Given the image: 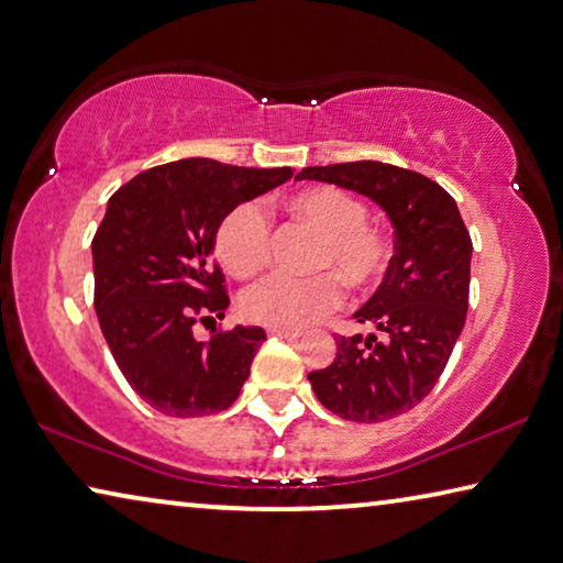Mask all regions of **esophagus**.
Returning <instances> with one entry per match:
<instances>
[{"mask_svg": "<svg viewBox=\"0 0 563 563\" xmlns=\"http://www.w3.org/2000/svg\"><path fill=\"white\" fill-rule=\"evenodd\" d=\"M267 335H271V338H285V341H296V338H300L298 330H283V328H267Z\"/></svg>", "mask_w": 563, "mask_h": 563, "instance_id": "34e87169", "label": "esophagus"}]
</instances>
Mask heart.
Listing matches in <instances>:
<instances>
[{
    "mask_svg": "<svg viewBox=\"0 0 563 563\" xmlns=\"http://www.w3.org/2000/svg\"><path fill=\"white\" fill-rule=\"evenodd\" d=\"M292 218L320 233L310 267L328 271L310 278L267 275L243 292L240 310L247 320L267 328L296 330L313 323L341 302V277L351 290H371L390 265L386 230L373 225L358 195L323 185L292 195L285 202ZM220 263L238 278H250L271 255V222L257 202H240L216 230Z\"/></svg>",
    "mask_w": 563,
    "mask_h": 563,
    "instance_id": "heart-1",
    "label": "heart"
}]
</instances>
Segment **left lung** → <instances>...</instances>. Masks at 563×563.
<instances>
[{
    "mask_svg": "<svg viewBox=\"0 0 563 563\" xmlns=\"http://www.w3.org/2000/svg\"><path fill=\"white\" fill-rule=\"evenodd\" d=\"M296 177L361 192L394 222L386 278L353 316L380 333L338 335L333 363L308 380L345 421L396 418L431 394L466 323L474 245L456 200L426 175L376 159L302 167Z\"/></svg>",
    "mask_w": 563,
    "mask_h": 563,
    "instance_id": "left-lung-1",
    "label": "left lung"
}]
</instances>
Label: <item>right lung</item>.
Listing matches in <instances>:
<instances>
[{
  "label": "right lung",
  "mask_w": 563,
  "mask_h": 563,
  "mask_svg": "<svg viewBox=\"0 0 563 563\" xmlns=\"http://www.w3.org/2000/svg\"><path fill=\"white\" fill-rule=\"evenodd\" d=\"M290 175L187 157L145 169L107 202L92 240L97 320L122 376L159 413L210 416L240 396L265 330L235 325L200 343L192 325L230 306L212 261L220 220Z\"/></svg>",
  "instance_id": "add662e5"
}]
</instances>
